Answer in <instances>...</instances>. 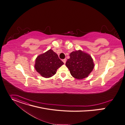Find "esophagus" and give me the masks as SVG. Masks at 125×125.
<instances>
[{
  "mask_svg": "<svg viewBox=\"0 0 125 125\" xmlns=\"http://www.w3.org/2000/svg\"><path fill=\"white\" fill-rule=\"evenodd\" d=\"M62 61H63V62H64V64H65V63H66V59H63V60H62Z\"/></svg>",
  "mask_w": 125,
  "mask_h": 125,
  "instance_id": "34e87169",
  "label": "esophagus"
}]
</instances>
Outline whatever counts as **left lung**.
<instances>
[{"mask_svg": "<svg viewBox=\"0 0 125 125\" xmlns=\"http://www.w3.org/2000/svg\"><path fill=\"white\" fill-rule=\"evenodd\" d=\"M66 66L74 78L80 80L89 75L94 69V63L90 54L79 50L70 54Z\"/></svg>", "mask_w": 125, "mask_h": 125, "instance_id": "left-lung-1", "label": "left lung"}]
</instances>
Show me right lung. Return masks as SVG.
I'll return each instance as SVG.
<instances>
[{"mask_svg": "<svg viewBox=\"0 0 125 125\" xmlns=\"http://www.w3.org/2000/svg\"><path fill=\"white\" fill-rule=\"evenodd\" d=\"M64 63L52 49L38 55L35 60V69L42 77L50 78L54 75Z\"/></svg>", "mask_w": 125, "mask_h": 125, "instance_id": "1", "label": "right lung"}]
</instances>
